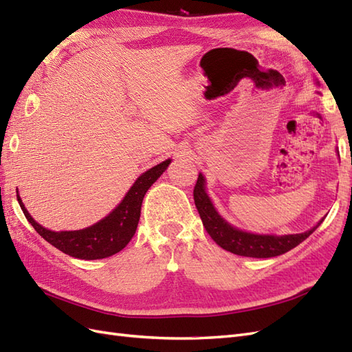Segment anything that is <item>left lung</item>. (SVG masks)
<instances>
[{
    "instance_id": "1",
    "label": "left lung",
    "mask_w": 352,
    "mask_h": 352,
    "mask_svg": "<svg viewBox=\"0 0 352 352\" xmlns=\"http://www.w3.org/2000/svg\"><path fill=\"white\" fill-rule=\"evenodd\" d=\"M194 201L199 212V217L202 220V225H204L207 233L212 238V241L223 250L236 255H242V257L269 258L285 254L310 236L323 221H318V225L308 232L285 236L254 235V233L238 230L228 225V223L217 214V211L212 207L210 198L206 194L204 177H202V175L198 176L197 184L194 186Z\"/></svg>"
}]
</instances>
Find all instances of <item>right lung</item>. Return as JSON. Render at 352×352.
I'll use <instances>...</instances> for the list:
<instances>
[{"instance_id":"1","label":"right lung","mask_w":352,"mask_h":352,"mask_svg":"<svg viewBox=\"0 0 352 352\" xmlns=\"http://www.w3.org/2000/svg\"><path fill=\"white\" fill-rule=\"evenodd\" d=\"M168 164L170 160H166V162L157 164L138 177L119 207H116L107 217L95 223L94 226L82 230L52 232L42 228L30 217L19 195L17 201L30 225L47 242L54 245L57 250L80 260L105 258L122 251L129 243L135 235L138 221H140L144 195L155 180L163 175Z\"/></svg>"}]
</instances>
